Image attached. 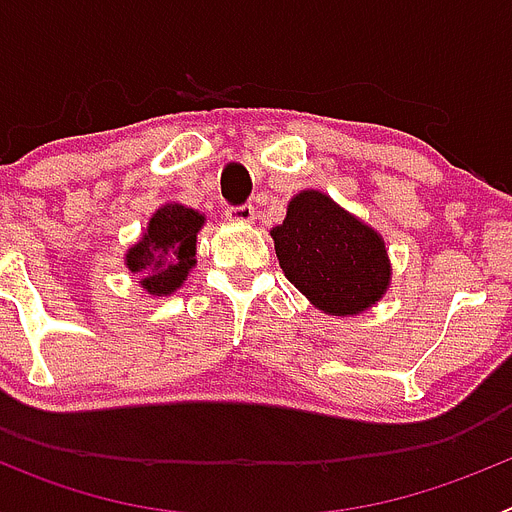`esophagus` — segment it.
<instances>
[{"label": "esophagus", "mask_w": 512, "mask_h": 512, "mask_svg": "<svg viewBox=\"0 0 512 512\" xmlns=\"http://www.w3.org/2000/svg\"><path fill=\"white\" fill-rule=\"evenodd\" d=\"M253 217H256V210L251 205H241V207H228L225 210V220L233 225H248L253 223Z\"/></svg>", "instance_id": "1"}]
</instances>
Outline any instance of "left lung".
Returning a JSON list of instances; mask_svg holds the SVG:
<instances>
[{
  "instance_id": "left-lung-1",
  "label": "left lung",
  "mask_w": 512,
  "mask_h": 512,
  "mask_svg": "<svg viewBox=\"0 0 512 512\" xmlns=\"http://www.w3.org/2000/svg\"><path fill=\"white\" fill-rule=\"evenodd\" d=\"M271 238L284 277L325 315H359L390 289L392 264L382 235L325 192L295 194Z\"/></svg>"
}]
</instances>
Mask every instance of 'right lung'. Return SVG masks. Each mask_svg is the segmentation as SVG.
<instances>
[{
  "label": "right lung",
  "mask_w": 512,
  "mask_h": 512,
  "mask_svg": "<svg viewBox=\"0 0 512 512\" xmlns=\"http://www.w3.org/2000/svg\"><path fill=\"white\" fill-rule=\"evenodd\" d=\"M207 217L182 202H166L148 220L140 241L125 251L130 274L151 297H169L187 282L197 259V233Z\"/></svg>",
  "instance_id": "add662e5"
}]
</instances>
